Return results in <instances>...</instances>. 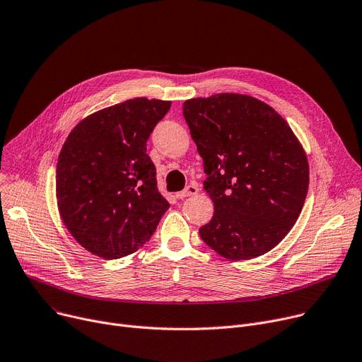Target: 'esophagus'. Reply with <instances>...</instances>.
I'll return each instance as SVG.
<instances>
[{
    "instance_id": "34e87169",
    "label": "esophagus",
    "mask_w": 362,
    "mask_h": 362,
    "mask_svg": "<svg viewBox=\"0 0 362 362\" xmlns=\"http://www.w3.org/2000/svg\"><path fill=\"white\" fill-rule=\"evenodd\" d=\"M199 192V185L196 182H191L189 185H187L182 191H180L177 194L178 199H185V197H191V196H196V194Z\"/></svg>"
}]
</instances>
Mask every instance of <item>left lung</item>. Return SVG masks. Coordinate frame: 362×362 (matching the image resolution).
<instances>
[{
    "label": "left lung",
    "instance_id": "obj_1",
    "mask_svg": "<svg viewBox=\"0 0 362 362\" xmlns=\"http://www.w3.org/2000/svg\"><path fill=\"white\" fill-rule=\"evenodd\" d=\"M182 115L204 162L214 214L199 233L226 259L267 254L291 230L309 188V162L288 123L251 95L184 101Z\"/></svg>",
    "mask_w": 362,
    "mask_h": 362
}]
</instances>
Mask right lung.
I'll list each match as a JSON object with an SVG mask.
<instances>
[{
	"label": "right lung",
	"instance_id": "right-lung-1",
	"mask_svg": "<svg viewBox=\"0 0 362 362\" xmlns=\"http://www.w3.org/2000/svg\"><path fill=\"white\" fill-rule=\"evenodd\" d=\"M171 101L133 98L81 120L57 165L64 225L88 252L117 259L136 252L168 210L146 142Z\"/></svg>",
	"mask_w": 362,
	"mask_h": 362
}]
</instances>
